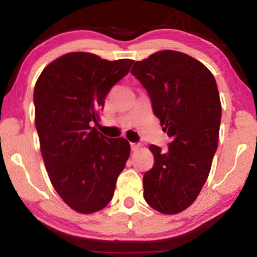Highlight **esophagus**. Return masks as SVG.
Wrapping results in <instances>:
<instances>
[{"instance_id": "esophagus-1", "label": "esophagus", "mask_w": 257, "mask_h": 257, "mask_svg": "<svg viewBox=\"0 0 257 257\" xmlns=\"http://www.w3.org/2000/svg\"><path fill=\"white\" fill-rule=\"evenodd\" d=\"M130 146H132V150L133 151H137L139 147H141V144H139V143H132V144H130Z\"/></svg>"}]
</instances>
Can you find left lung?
I'll list each match as a JSON object with an SVG mask.
<instances>
[{"instance_id": "8db88e82", "label": "left lung", "mask_w": 257, "mask_h": 257, "mask_svg": "<svg viewBox=\"0 0 257 257\" xmlns=\"http://www.w3.org/2000/svg\"><path fill=\"white\" fill-rule=\"evenodd\" d=\"M132 75L150 95L155 116L171 138L168 150H150L144 197L163 214H177L193 204L211 170L221 123L219 90L211 71L177 51H160L137 61Z\"/></svg>"}]
</instances>
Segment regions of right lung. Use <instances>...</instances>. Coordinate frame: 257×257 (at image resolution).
<instances>
[{"mask_svg":"<svg viewBox=\"0 0 257 257\" xmlns=\"http://www.w3.org/2000/svg\"><path fill=\"white\" fill-rule=\"evenodd\" d=\"M133 63L73 52L50 63L35 85V125L50 180L64 203L82 214L110 203L129 158L127 139L107 138L92 123Z\"/></svg>","mask_w":257,"mask_h":257,"instance_id":"obj_1","label":"right lung"}]
</instances>
